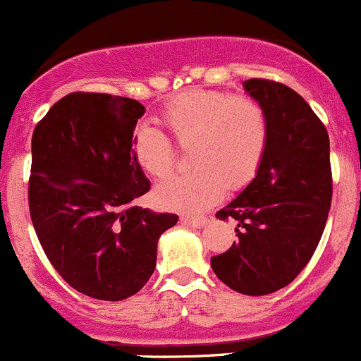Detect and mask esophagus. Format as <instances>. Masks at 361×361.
I'll return each instance as SVG.
<instances>
[{
    "instance_id": "34e87169",
    "label": "esophagus",
    "mask_w": 361,
    "mask_h": 361,
    "mask_svg": "<svg viewBox=\"0 0 361 361\" xmlns=\"http://www.w3.org/2000/svg\"><path fill=\"white\" fill-rule=\"evenodd\" d=\"M181 221H183L185 225H188V227H194V228H202L207 225V218L204 216H185L181 218Z\"/></svg>"
}]
</instances>
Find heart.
Listing matches in <instances>:
<instances>
[{
  "label": "heart",
  "mask_w": 361,
  "mask_h": 361,
  "mask_svg": "<svg viewBox=\"0 0 361 361\" xmlns=\"http://www.w3.org/2000/svg\"><path fill=\"white\" fill-rule=\"evenodd\" d=\"M160 122L180 147H192L188 164L194 169L167 178L154 192L155 202L174 213H201L220 201L227 188H245L267 150V113L250 96L187 90L167 101ZM133 155L150 176L162 178L173 169V145L155 127H137Z\"/></svg>",
  "instance_id": "b5f03b06"
}]
</instances>
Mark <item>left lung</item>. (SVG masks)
Returning a JSON list of instances; mask_svg holds the SVG:
<instances>
[{
    "mask_svg": "<svg viewBox=\"0 0 361 361\" xmlns=\"http://www.w3.org/2000/svg\"><path fill=\"white\" fill-rule=\"evenodd\" d=\"M243 87L267 113V150L245 190L216 213L235 221L239 239L211 257V267L228 288L260 297L290 285L322 239L332 202L330 140L293 89L262 78Z\"/></svg>",
    "mask_w": 361,
    "mask_h": 361,
    "instance_id": "8db88e82",
    "label": "left lung"
}]
</instances>
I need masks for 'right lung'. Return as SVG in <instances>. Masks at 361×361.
Segmentation results:
<instances>
[{
  "label": "right lung",
  "mask_w": 361,
  "mask_h": 361,
  "mask_svg": "<svg viewBox=\"0 0 361 361\" xmlns=\"http://www.w3.org/2000/svg\"><path fill=\"white\" fill-rule=\"evenodd\" d=\"M143 115L129 97L73 92L32 133L29 211L39 245L69 286L97 300L140 292L159 238L178 221L130 204L150 190L133 155Z\"/></svg>",
  "instance_id": "1"
}]
</instances>
